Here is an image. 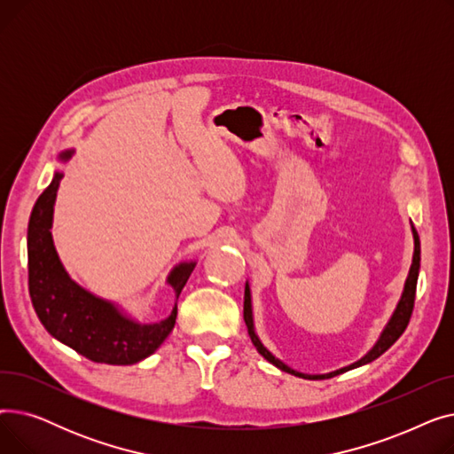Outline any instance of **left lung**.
Listing matches in <instances>:
<instances>
[{
  "instance_id": "left-lung-1",
  "label": "left lung",
  "mask_w": 454,
  "mask_h": 454,
  "mask_svg": "<svg viewBox=\"0 0 454 454\" xmlns=\"http://www.w3.org/2000/svg\"><path fill=\"white\" fill-rule=\"evenodd\" d=\"M412 235H414V255H412V265H411V270H409V278H407V281H404V289H403L401 300H399V303H397V307H395V311H394L390 322L387 324L385 331L380 333V337H379L377 344L363 356L361 361H356V363H353V364H349V366H346V368H340V370L331 372V373L309 375V373H300V372L289 368L285 363H281L279 359H276V356H274L263 344H261V340L257 339L255 331H254L252 296H250V287H248V283H247V287H245V311H243V315H245V324H247V327H248V335H250L252 344L255 346V349H257L261 355H263L269 363H272L276 368H279L281 372H287V373L296 375V377H301V379H331V377H335V375H339V373H344V372H348V370L359 368V366H363V364H368V363L375 361L377 356L383 355V353L403 335L404 329H407V325H409V322H411V317H412L414 300H416V285H418V274H419V261H421L419 235H418V231H416L414 226H412Z\"/></svg>"
}]
</instances>
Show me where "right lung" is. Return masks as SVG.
<instances>
[{
  "mask_svg": "<svg viewBox=\"0 0 454 454\" xmlns=\"http://www.w3.org/2000/svg\"><path fill=\"white\" fill-rule=\"evenodd\" d=\"M74 151L60 154L66 161ZM62 173H55L51 184L38 197L27 230L29 294L35 311L47 329L62 344L75 349L93 363L127 366L153 355L169 337L176 322V303L169 318L158 324H137L119 309L82 287L64 270L51 239L53 204ZM195 263H180L167 283L180 296Z\"/></svg>",
  "mask_w": 454,
  "mask_h": 454,
  "instance_id": "right-lung-1",
  "label": "right lung"
}]
</instances>
